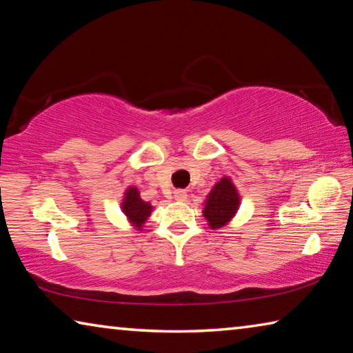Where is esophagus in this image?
<instances>
[{
    "mask_svg": "<svg viewBox=\"0 0 353 353\" xmlns=\"http://www.w3.org/2000/svg\"><path fill=\"white\" fill-rule=\"evenodd\" d=\"M174 198H176V201H185L187 199V193H185L183 190H177V191H174Z\"/></svg>",
    "mask_w": 353,
    "mask_h": 353,
    "instance_id": "1",
    "label": "esophagus"
}]
</instances>
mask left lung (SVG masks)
I'll use <instances>...</instances> for the list:
<instances>
[{"label":"left lung","mask_w":353,"mask_h":353,"mask_svg":"<svg viewBox=\"0 0 353 353\" xmlns=\"http://www.w3.org/2000/svg\"><path fill=\"white\" fill-rule=\"evenodd\" d=\"M238 205H240V196H238L235 185L229 177H223L208 193L205 208L202 213L212 229H221L234 218Z\"/></svg>","instance_id":"8db88e82"}]
</instances>
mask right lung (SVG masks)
<instances>
[{
	"label": "right lung",
	"mask_w": 353,
	"mask_h": 353,
	"mask_svg": "<svg viewBox=\"0 0 353 353\" xmlns=\"http://www.w3.org/2000/svg\"><path fill=\"white\" fill-rule=\"evenodd\" d=\"M123 212L126 214L128 219L134 224L137 229H141L145 221L148 219L149 214L152 212V207L149 202H145L140 198L139 190L135 187H130L126 190V196L123 199Z\"/></svg>",
	"instance_id": "add662e5"
}]
</instances>
